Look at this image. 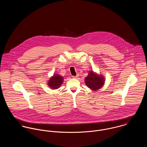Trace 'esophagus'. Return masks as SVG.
Returning a JSON list of instances; mask_svg holds the SVG:
<instances>
[{
	"mask_svg": "<svg viewBox=\"0 0 147 147\" xmlns=\"http://www.w3.org/2000/svg\"><path fill=\"white\" fill-rule=\"evenodd\" d=\"M78 75H77V76H72V78H73L74 79H77V78H78Z\"/></svg>",
	"mask_w": 147,
	"mask_h": 147,
	"instance_id": "1",
	"label": "esophagus"
}]
</instances>
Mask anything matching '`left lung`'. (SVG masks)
<instances>
[{
  "label": "left lung",
  "instance_id": "1",
  "mask_svg": "<svg viewBox=\"0 0 147 147\" xmlns=\"http://www.w3.org/2000/svg\"><path fill=\"white\" fill-rule=\"evenodd\" d=\"M86 85L92 90H97L103 86L105 83V78L101 75L90 71L87 77L85 78Z\"/></svg>",
  "mask_w": 147,
  "mask_h": 147
}]
</instances>
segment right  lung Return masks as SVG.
<instances>
[{
	"label": "right lung",
	"mask_w": 147,
	"mask_h": 147,
	"mask_svg": "<svg viewBox=\"0 0 147 147\" xmlns=\"http://www.w3.org/2000/svg\"><path fill=\"white\" fill-rule=\"evenodd\" d=\"M63 77L59 75H54L48 81L47 85L52 89H57L63 83Z\"/></svg>",
	"instance_id": "obj_1"
}]
</instances>
